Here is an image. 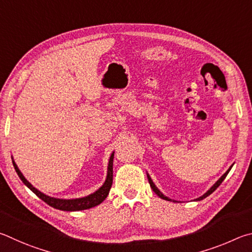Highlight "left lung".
Masks as SVG:
<instances>
[{
  "instance_id": "1",
  "label": "left lung",
  "mask_w": 252,
  "mask_h": 252,
  "mask_svg": "<svg viewBox=\"0 0 252 252\" xmlns=\"http://www.w3.org/2000/svg\"><path fill=\"white\" fill-rule=\"evenodd\" d=\"M231 167H232V165L230 166V167H229V169L226 171V173H224L222 176H221V177H220L218 180H217V182H216V184H214V186L213 187H211L210 189H209V190L208 191H207V192H205L204 193V195H202L201 197H199V198H197V199H195L196 201H200V200H202V199H205V198L206 197H208L209 195H210V193H213L215 190H216V189H217L219 186H220V184H221L222 182H223V179L224 178H226L227 177V175H228V173H229V171H230V169H231ZM147 178H148V182H149V185H151V187H152V189H153V191L154 192H155L156 193V195L157 196H159L160 198H161V199H165V200H168V201H174V202H177V201H176V200H171L170 199V198H168V197H166L165 195H164V193H162L160 190H159V189H158L156 186H155V184H154L153 183V180H152V178H151V176H149L148 174H147Z\"/></svg>"
}]
</instances>
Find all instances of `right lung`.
I'll return each mask as SVG.
<instances>
[{"instance_id": "right-lung-1", "label": "right lung", "mask_w": 252, "mask_h": 252, "mask_svg": "<svg viewBox=\"0 0 252 252\" xmlns=\"http://www.w3.org/2000/svg\"><path fill=\"white\" fill-rule=\"evenodd\" d=\"M113 159H114V152L109 157L107 176H106V180L103 184V186H101L99 189H97L95 192L91 193V195H88L86 197H82V198H76V199H60V198L50 197L45 195V193L37 190L36 188L33 187V185H31L28 180L25 179L23 174H22L21 170L19 169V167H17V165L15 164V161L13 160V158H12V162L15 168V171L17 173V175H19V177L21 178V180L23 182L25 186H28L31 190H32L38 198H41L44 202H46L47 205H50L55 209L64 210V211H78V210L90 209V208H93V207L101 204V202L105 200V198L108 196V192L113 184Z\"/></svg>"}]
</instances>
